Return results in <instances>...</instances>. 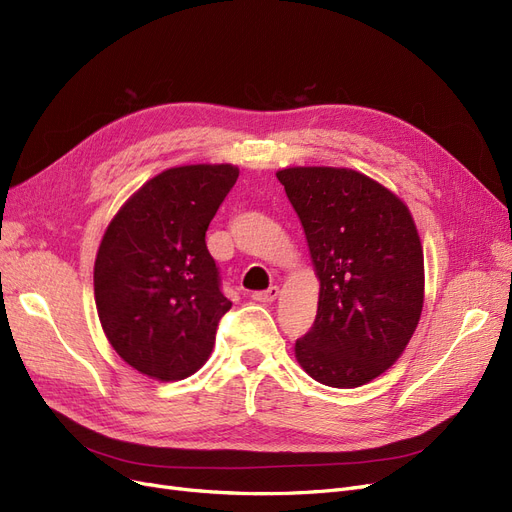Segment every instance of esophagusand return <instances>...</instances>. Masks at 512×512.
<instances>
[{
    "instance_id": "esophagus-1",
    "label": "esophagus",
    "mask_w": 512,
    "mask_h": 512,
    "mask_svg": "<svg viewBox=\"0 0 512 512\" xmlns=\"http://www.w3.org/2000/svg\"><path fill=\"white\" fill-rule=\"evenodd\" d=\"M277 296H279V288H277V285H271L269 290H260V292H254V294H252V298H254L256 302H273Z\"/></svg>"
}]
</instances>
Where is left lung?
Masks as SVG:
<instances>
[{"label":"left lung","mask_w":512,"mask_h":512,"mask_svg":"<svg viewBox=\"0 0 512 512\" xmlns=\"http://www.w3.org/2000/svg\"><path fill=\"white\" fill-rule=\"evenodd\" d=\"M309 243L319 306L296 359L321 384L355 388L405 351L424 302L414 218L391 191L355 170L277 172Z\"/></svg>","instance_id":"8db88e82"}]
</instances>
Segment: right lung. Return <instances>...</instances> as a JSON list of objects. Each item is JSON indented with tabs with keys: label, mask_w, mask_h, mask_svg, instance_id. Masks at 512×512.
<instances>
[{
	"label": "right lung",
	"mask_w": 512,
	"mask_h": 512,
	"mask_svg": "<svg viewBox=\"0 0 512 512\" xmlns=\"http://www.w3.org/2000/svg\"><path fill=\"white\" fill-rule=\"evenodd\" d=\"M239 170L172 168L142 185L111 220L94 262L96 309L117 355L155 380H182L208 361L231 300L206 231Z\"/></svg>",
	"instance_id": "add662e5"
}]
</instances>
